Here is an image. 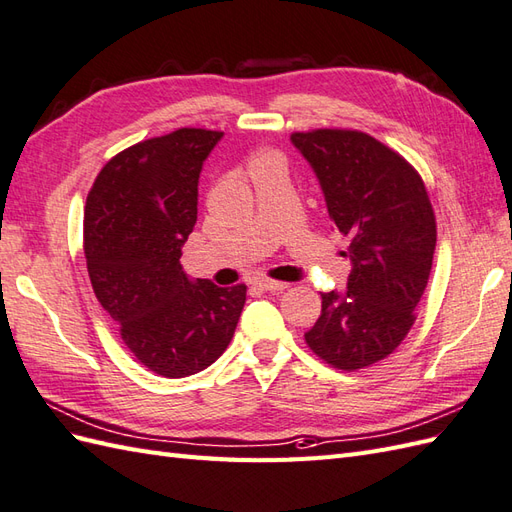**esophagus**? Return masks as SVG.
I'll return each mask as SVG.
<instances>
[{
  "mask_svg": "<svg viewBox=\"0 0 512 512\" xmlns=\"http://www.w3.org/2000/svg\"><path fill=\"white\" fill-rule=\"evenodd\" d=\"M257 287H259V290H264V292H283V290H287V287H290V283H281V281H270V279H264V281H259V283H257Z\"/></svg>",
  "mask_w": 512,
  "mask_h": 512,
  "instance_id": "34e87169",
  "label": "esophagus"
}]
</instances>
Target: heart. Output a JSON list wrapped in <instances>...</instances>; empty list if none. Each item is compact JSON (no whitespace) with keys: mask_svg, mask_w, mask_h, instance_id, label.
Here are the masks:
<instances>
[{"mask_svg":"<svg viewBox=\"0 0 512 512\" xmlns=\"http://www.w3.org/2000/svg\"><path fill=\"white\" fill-rule=\"evenodd\" d=\"M246 166H248V175L255 179L261 173H268V170H272V168H283V157L277 151L261 149V151H255L251 157H248Z\"/></svg>","mask_w":512,"mask_h":512,"instance_id":"obj_1","label":"heart"}]
</instances>
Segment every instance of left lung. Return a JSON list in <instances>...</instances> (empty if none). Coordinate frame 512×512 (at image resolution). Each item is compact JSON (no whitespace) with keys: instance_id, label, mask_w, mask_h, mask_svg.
Wrapping results in <instances>:
<instances>
[{"instance_id":"left-lung-1","label":"left lung","mask_w":512,"mask_h":512,"mask_svg":"<svg viewBox=\"0 0 512 512\" xmlns=\"http://www.w3.org/2000/svg\"><path fill=\"white\" fill-rule=\"evenodd\" d=\"M292 144L350 240L352 264L346 292L322 294L305 342L333 368L355 372L391 355L411 331L435 255V212L417 170L363 131H296Z\"/></svg>"}]
</instances>
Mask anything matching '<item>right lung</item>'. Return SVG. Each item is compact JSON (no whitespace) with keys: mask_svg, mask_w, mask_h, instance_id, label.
<instances>
[{"mask_svg":"<svg viewBox=\"0 0 512 512\" xmlns=\"http://www.w3.org/2000/svg\"><path fill=\"white\" fill-rule=\"evenodd\" d=\"M222 131L183 127L134 144L101 168L84 212L95 296L144 368L183 378L227 350L246 285L192 281L181 246L196 222L199 175Z\"/></svg>","mask_w":512,"mask_h":512,"instance_id":"obj_1","label":"right lung"}]
</instances>
